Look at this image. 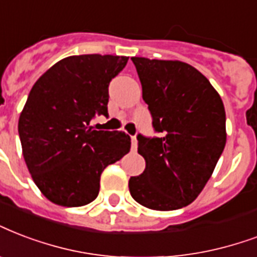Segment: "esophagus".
Wrapping results in <instances>:
<instances>
[{"mask_svg":"<svg viewBox=\"0 0 257 257\" xmlns=\"http://www.w3.org/2000/svg\"><path fill=\"white\" fill-rule=\"evenodd\" d=\"M132 148H133V150H136V148H137V139H136V136H132Z\"/></svg>","mask_w":257,"mask_h":257,"instance_id":"obj_1","label":"esophagus"}]
</instances>
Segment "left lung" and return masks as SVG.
<instances>
[{"label":"left lung","mask_w":257,"mask_h":257,"mask_svg":"<svg viewBox=\"0 0 257 257\" xmlns=\"http://www.w3.org/2000/svg\"><path fill=\"white\" fill-rule=\"evenodd\" d=\"M132 62L162 135L137 136L146 170L129 179V191L148 209L176 210L198 197L224 151V103L206 76L185 62L136 56Z\"/></svg>","instance_id":"left-lung-1"}]
</instances>
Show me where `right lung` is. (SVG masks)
<instances>
[{
    "label": "right lung",
    "instance_id": "add662e5",
    "mask_svg": "<svg viewBox=\"0 0 257 257\" xmlns=\"http://www.w3.org/2000/svg\"><path fill=\"white\" fill-rule=\"evenodd\" d=\"M126 62L117 55L67 56L33 85L20 114L19 135L35 185L55 205L93 202L103 170L131 150L125 132L90 126L93 117L107 115V87Z\"/></svg>",
    "mask_w": 257,
    "mask_h": 257
}]
</instances>
